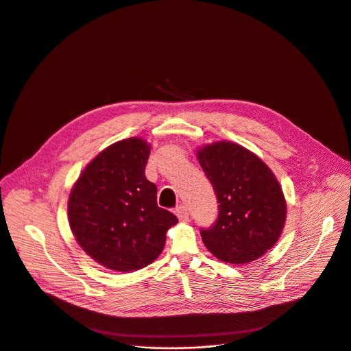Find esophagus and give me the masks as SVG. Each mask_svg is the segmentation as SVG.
Listing matches in <instances>:
<instances>
[{"label":"esophagus","mask_w":351,"mask_h":351,"mask_svg":"<svg viewBox=\"0 0 351 351\" xmlns=\"http://www.w3.org/2000/svg\"><path fill=\"white\" fill-rule=\"evenodd\" d=\"M175 214H176V217L179 218L180 222H186L189 219V211H187V208L184 206H179L175 210Z\"/></svg>","instance_id":"esophagus-1"}]
</instances>
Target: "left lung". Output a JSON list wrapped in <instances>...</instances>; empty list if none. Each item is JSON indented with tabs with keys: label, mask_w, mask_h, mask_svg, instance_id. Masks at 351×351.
Listing matches in <instances>:
<instances>
[{
	"label": "left lung",
	"mask_w": 351,
	"mask_h": 351,
	"mask_svg": "<svg viewBox=\"0 0 351 351\" xmlns=\"http://www.w3.org/2000/svg\"><path fill=\"white\" fill-rule=\"evenodd\" d=\"M197 160L218 199V219L202 230L203 243L218 260L245 264L263 257L279 240L287 206L269 167L233 141L197 148Z\"/></svg>",
	"instance_id": "8db88e82"
}]
</instances>
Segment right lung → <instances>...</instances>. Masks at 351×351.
<instances>
[{"label": "right lung", "instance_id": "right-lung-1", "mask_svg": "<svg viewBox=\"0 0 351 351\" xmlns=\"http://www.w3.org/2000/svg\"><path fill=\"white\" fill-rule=\"evenodd\" d=\"M149 145L141 137L117 141L95 156L75 182L68 199L71 230L95 263L132 272L162 253L178 218L157 206V186L144 169Z\"/></svg>", "mask_w": 351, "mask_h": 351}]
</instances>
